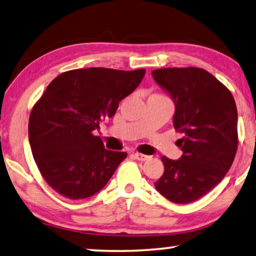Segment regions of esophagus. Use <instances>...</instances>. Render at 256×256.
Listing matches in <instances>:
<instances>
[{
	"label": "esophagus",
	"instance_id": "esophagus-1",
	"mask_svg": "<svg viewBox=\"0 0 256 256\" xmlns=\"http://www.w3.org/2000/svg\"><path fill=\"white\" fill-rule=\"evenodd\" d=\"M132 156H133V158H134L136 160H138V161H141V162L146 161V160L150 158V156L144 155V154H140V152H133Z\"/></svg>",
	"mask_w": 256,
	"mask_h": 256
}]
</instances>
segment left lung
<instances>
[{"label": "left lung", "mask_w": 256, "mask_h": 256, "mask_svg": "<svg viewBox=\"0 0 256 256\" xmlns=\"http://www.w3.org/2000/svg\"><path fill=\"white\" fill-rule=\"evenodd\" d=\"M174 104V128L182 133L179 160L163 156L155 188L174 204H190L212 190L232 166L238 147L237 106L231 92L199 68L152 71Z\"/></svg>", "instance_id": "obj_1"}]
</instances>
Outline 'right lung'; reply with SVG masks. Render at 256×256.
<instances>
[{"instance_id":"1","label":"right lung","mask_w":256,"mask_h":256,"mask_svg":"<svg viewBox=\"0 0 256 256\" xmlns=\"http://www.w3.org/2000/svg\"><path fill=\"white\" fill-rule=\"evenodd\" d=\"M146 71L104 68L57 76L33 106L28 122L30 150L44 180L60 196L86 199L104 188L125 152L106 150L100 120L112 117Z\"/></svg>"}]
</instances>
